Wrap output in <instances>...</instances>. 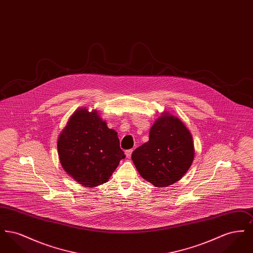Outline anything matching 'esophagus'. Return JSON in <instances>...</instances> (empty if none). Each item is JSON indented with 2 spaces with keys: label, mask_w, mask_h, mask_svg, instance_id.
I'll list each match as a JSON object with an SVG mask.
<instances>
[{
  "label": "esophagus",
  "mask_w": 253,
  "mask_h": 253,
  "mask_svg": "<svg viewBox=\"0 0 253 253\" xmlns=\"http://www.w3.org/2000/svg\"><path fill=\"white\" fill-rule=\"evenodd\" d=\"M132 150H127V151H125V155H126V157L127 158H130L131 156H132Z\"/></svg>",
  "instance_id": "34e87169"
}]
</instances>
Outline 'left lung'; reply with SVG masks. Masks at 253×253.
<instances>
[{
	"label": "left lung",
	"mask_w": 253,
	"mask_h": 253,
	"mask_svg": "<svg viewBox=\"0 0 253 253\" xmlns=\"http://www.w3.org/2000/svg\"><path fill=\"white\" fill-rule=\"evenodd\" d=\"M194 158L193 135L186 125L167 111L150 130L149 141L135 149L132 160L145 180L164 188L180 180Z\"/></svg>",
	"instance_id": "obj_1"
}]
</instances>
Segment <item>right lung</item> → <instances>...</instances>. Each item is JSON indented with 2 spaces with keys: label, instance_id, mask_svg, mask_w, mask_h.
<instances>
[{
  "label": "right lung",
  "instance_id": "obj_1",
  "mask_svg": "<svg viewBox=\"0 0 253 253\" xmlns=\"http://www.w3.org/2000/svg\"><path fill=\"white\" fill-rule=\"evenodd\" d=\"M63 169L86 188L106 183L125 157L118 132L109 129L97 111L77 109L58 137Z\"/></svg>",
  "mask_w": 253,
  "mask_h": 253
}]
</instances>
